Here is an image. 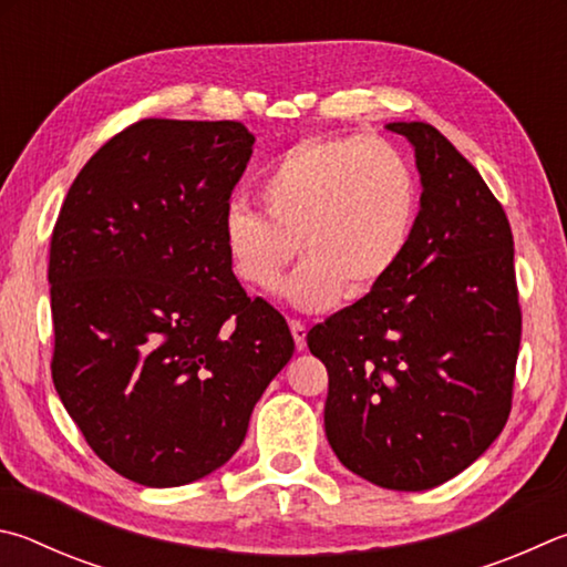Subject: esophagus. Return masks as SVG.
<instances>
[{"label":"esophagus","mask_w":567,"mask_h":567,"mask_svg":"<svg viewBox=\"0 0 567 567\" xmlns=\"http://www.w3.org/2000/svg\"><path fill=\"white\" fill-rule=\"evenodd\" d=\"M291 333H293V341H296V349L303 351L306 349V323L303 321H291Z\"/></svg>","instance_id":"1"}]
</instances>
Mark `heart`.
Returning <instances> with one entry per match:
<instances>
[{
  "mask_svg": "<svg viewBox=\"0 0 567 567\" xmlns=\"http://www.w3.org/2000/svg\"><path fill=\"white\" fill-rule=\"evenodd\" d=\"M266 214L231 204L224 246L246 286L271 291L303 311L329 309L346 296L361 301L389 278L415 231L421 186L399 148L381 138H311L278 156L258 184Z\"/></svg>",
  "mask_w": 567,
  "mask_h": 567,
  "instance_id": "heart-1",
  "label": "heart"
}]
</instances>
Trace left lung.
<instances>
[{
  "instance_id": "obj_1",
  "label": "left lung",
  "mask_w": 567,
  "mask_h": 567,
  "mask_svg": "<svg viewBox=\"0 0 567 567\" xmlns=\"http://www.w3.org/2000/svg\"><path fill=\"white\" fill-rule=\"evenodd\" d=\"M421 174L399 268L306 336L329 371L326 439L351 473L429 491L491 449L520 349L513 234L475 166L425 122H393Z\"/></svg>"
}]
</instances>
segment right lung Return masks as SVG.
Segmentation results:
<instances>
[{"instance_id": "add662e5", "label": "right lung", "mask_w": 567, "mask_h": 567, "mask_svg": "<svg viewBox=\"0 0 567 567\" xmlns=\"http://www.w3.org/2000/svg\"><path fill=\"white\" fill-rule=\"evenodd\" d=\"M251 146L238 122L144 118L89 158L56 218L54 389L99 458L148 488L221 468L293 355L224 246Z\"/></svg>"}]
</instances>
